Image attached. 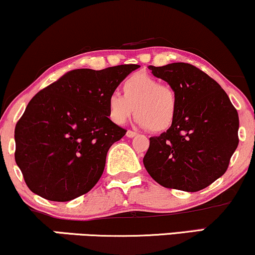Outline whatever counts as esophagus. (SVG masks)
Listing matches in <instances>:
<instances>
[{
    "mask_svg": "<svg viewBox=\"0 0 255 255\" xmlns=\"http://www.w3.org/2000/svg\"><path fill=\"white\" fill-rule=\"evenodd\" d=\"M134 136H137L136 132H133V131H131V130H128L127 131V137L128 138H133Z\"/></svg>",
    "mask_w": 255,
    "mask_h": 255,
    "instance_id": "1",
    "label": "esophagus"
}]
</instances>
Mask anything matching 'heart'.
Masks as SVG:
<instances>
[{
    "mask_svg": "<svg viewBox=\"0 0 255 255\" xmlns=\"http://www.w3.org/2000/svg\"><path fill=\"white\" fill-rule=\"evenodd\" d=\"M118 93L108 98V116L113 124L124 125L133 113L140 127L161 132L171 127L177 113V97L169 85L146 74H133Z\"/></svg>",
    "mask_w": 255,
    "mask_h": 255,
    "instance_id": "b5f03b06",
    "label": "heart"
}]
</instances>
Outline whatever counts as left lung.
Masks as SVG:
<instances>
[{"instance_id":"1","label":"left lung","mask_w":255,"mask_h":255,"mask_svg":"<svg viewBox=\"0 0 255 255\" xmlns=\"http://www.w3.org/2000/svg\"><path fill=\"white\" fill-rule=\"evenodd\" d=\"M149 70L175 91L177 113L166 132L150 138L144 166L165 188L204 189L225 174L238 147V111L222 87L193 65Z\"/></svg>"}]
</instances>
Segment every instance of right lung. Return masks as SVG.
Returning a JSON list of instances; mask_svg holds the SVG:
<instances>
[{
  "label": "right lung",
  "mask_w": 255,
  "mask_h": 255,
  "mask_svg": "<svg viewBox=\"0 0 255 255\" xmlns=\"http://www.w3.org/2000/svg\"><path fill=\"white\" fill-rule=\"evenodd\" d=\"M138 65L67 72L28 103L15 127V161L34 194L66 202L90 191L106 155L127 130L108 116V98Z\"/></svg>",
  "instance_id": "1"
}]
</instances>
